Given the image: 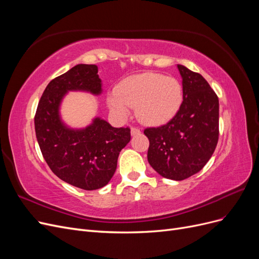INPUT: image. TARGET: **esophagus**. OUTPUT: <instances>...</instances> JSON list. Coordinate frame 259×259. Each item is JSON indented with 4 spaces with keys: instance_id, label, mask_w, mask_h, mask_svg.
I'll return each instance as SVG.
<instances>
[{
    "instance_id": "obj_1",
    "label": "esophagus",
    "mask_w": 259,
    "mask_h": 259,
    "mask_svg": "<svg viewBox=\"0 0 259 259\" xmlns=\"http://www.w3.org/2000/svg\"><path fill=\"white\" fill-rule=\"evenodd\" d=\"M131 133H132V135H137L140 133V130L138 127H132Z\"/></svg>"
}]
</instances>
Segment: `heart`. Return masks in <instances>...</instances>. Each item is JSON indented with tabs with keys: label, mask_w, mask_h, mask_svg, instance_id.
Segmentation results:
<instances>
[{
	"label": "heart",
	"mask_w": 259,
	"mask_h": 259,
	"mask_svg": "<svg viewBox=\"0 0 259 259\" xmlns=\"http://www.w3.org/2000/svg\"><path fill=\"white\" fill-rule=\"evenodd\" d=\"M111 110L126 116L136 106V115L146 124H162L173 117L183 103V86L173 76L147 72L126 77L108 97Z\"/></svg>",
	"instance_id": "heart-1"
}]
</instances>
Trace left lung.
<instances>
[{
    "label": "left lung",
    "mask_w": 259,
    "mask_h": 259,
    "mask_svg": "<svg viewBox=\"0 0 259 259\" xmlns=\"http://www.w3.org/2000/svg\"><path fill=\"white\" fill-rule=\"evenodd\" d=\"M183 77V103L177 113L158 127H147L148 161L168 179L197 174L213 155L219 136V101L200 73L177 65Z\"/></svg>",
    "instance_id": "obj_1"
}]
</instances>
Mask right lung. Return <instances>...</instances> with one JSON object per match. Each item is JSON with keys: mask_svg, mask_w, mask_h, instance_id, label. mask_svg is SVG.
<instances>
[{"mask_svg": "<svg viewBox=\"0 0 259 259\" xmlns=\"http://www.w3.org/2000/svg\"><path fill=\"white\" fill-rule=\"evenodd\" d=\"M68 91L100 94L97 66L76 65L46 86L34 115L36 139L55 175L81 189L96 190L112 178L120 151L131 140V128L112 127L99 117L84 130L68 128L58 113Z\"/></svg>", "mask_w": 259, "mask_h": 259, "instance_id": "right-lung-1", "label": "right lung"}]
</instances>
